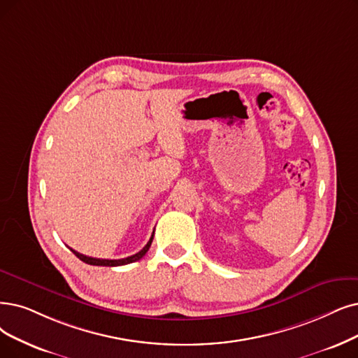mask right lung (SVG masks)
I'll return each mask as SVG.
<instances>
[{"label":"right lung","instance_id":"obj_1","mask_svg":"<svg viewBox=\"0 0 358 358\" xmlns=\"http://www.w3.org/2000/svg\"><path fill=\"white\" fill-rule=\"evenodd\" d=\"M152 238H154V232L150 238V241L147 242V245L142 248L139 252L131 255V257H126V259H119V260H106V259H94V257H88V255H83L75 250H71V252H73L79 260H82L83 263L87 264H92V266H106V267H116V266H124V264H129V263H134V262H138L141 260L142 257H144L147 254V251L150 250L151 247V242H152Z\"/></svg>","mask_w":358,"mask_h":358}]
</instances>
